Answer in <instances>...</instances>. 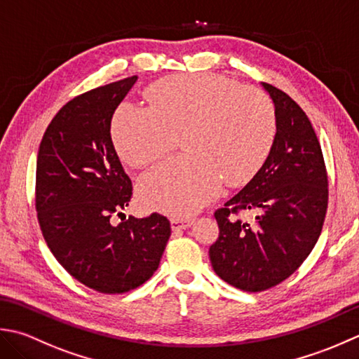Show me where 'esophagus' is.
<instances>
[{
    "instance_id": "obj_1",
    "label": "esophagus",
    "mask_w": 359,
    "mask_h": 359,
    "mask_svg": "<svg viewBox=\"0 0 359 359\" xmlns=\"http://www.w3.org/2000/svg\"><path fill=\"white\" fill-rule=\"evenodd\" d=\"M170 224L173 231H181V229L190 228V226L194 224V220H190V218H172Z\"/></svg>"
}]
</instances>
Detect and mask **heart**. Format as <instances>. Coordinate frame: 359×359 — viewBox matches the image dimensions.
<instances>
[{
  "mask_svg": "<svg viewBox=\"0 0 359 359\" xmlns=\"http://www.w3.org/2000/svg\"><path fill=\"white\" fill-rule=\"evenodd\" d=\"M149 108L123 104L113 119V142L122 161L141 169L164 158L182 136L186 155L144 173L137 195L145 206L175 217L195 214L224 182H250L274 145L271 99L222 76L177 74L153 83Z\"/></svg>",
  "mask_w": 359,
  "mask_h": 359,
  "instance_id": "heart-1",
  "label": "heart"
}]
</instances>
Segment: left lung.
Instances as JSON below:
<instances>
[{
	"mask_svg": "<svg viewBox=\"0 0 359 359\" xmlns=\"http://www.w3.org/2000/svg\"><path fill=\"white\" fill-rule=\"evenodd\" d=\"M276 108L271 153L255 177L215 210L218 238L209 248L214 271L248 292L273 288L309 257L323 231L328 178L318 136L287 93L262 83ZM256 212L252 224L238 217Z\"/></svg>",
	"mask_w": 359,
	"mask_h": 359,
	"instance_id": "1",
	"label": "left lung"
}]
</instances>
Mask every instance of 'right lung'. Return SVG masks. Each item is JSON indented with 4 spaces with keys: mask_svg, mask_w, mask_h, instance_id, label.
I'll return each mask as SVG.
<instances>
[{
    "mask_svg": "<svg viewBox=\"0 0 359 359\" xmlns=\"http://www.w3.org/2000/svg\"><path fill=\"white\" fill-rule=\"evenodd\" d=\"M136 80L131 76L71 99L50 121L36 156L35 209L43 237L74 279L105 294L147 282L170 237L164 215L122 214L133 187L109 128Z\"/></svg>",
    "mask_w": 359,
    "mask_h": 359,
    "instance_id": "right-lung-1",
    "label": "right lung"
}]
</instances>
